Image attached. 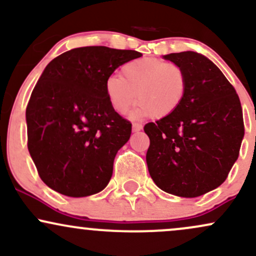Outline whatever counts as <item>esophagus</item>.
Segmentation results:
<instances>
[{
  "label": "esophagus",
  "instance_id": "34e87169",
  "mask_svg": "<svg viewBox=\"0 0 256 256\" xmlns=\"http://www.w3.org/2000/svg\"><path fill=\"white\" fill-rule=\"evenodd\" d=\"M142 128H143L142 124H138V122H134V124H132V131H134V132L140 131Z\"/></svg>",
  "mask_w": 256,
  "mask_h": 256
}]
</instances>
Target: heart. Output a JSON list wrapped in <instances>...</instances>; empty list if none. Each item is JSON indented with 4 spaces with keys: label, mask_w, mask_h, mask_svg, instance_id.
<instances>
[{
    "label": "heart",
    "mask_w": 256,
    "mask_h": 256,
    "mask_svg": "<svg viewBox=\"0 0 256 256\" xmlns=\"http://www.w3.org/2000/svg\"><path fill=\"white\" fill-rule=\"evenodd\" d=\"M188 90L183 67L156 58L128 61L120 68V77L112 74L104 83L108 102L118 114L128 113L140 102L134 116H150L161 119L178 110Z\"/></svg>",
    "instance_id": "obj_1"
}]
</instances>
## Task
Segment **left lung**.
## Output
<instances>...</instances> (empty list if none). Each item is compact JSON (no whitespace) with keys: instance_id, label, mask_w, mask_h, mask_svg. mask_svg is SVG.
<instances>
[{"instance_id":"left-lung-1","label":"left lung","mask_w":256,"mask_h":256,"mask_svg":"<svg viewBox=\"0 0 256 256\" xmlns=\"http://www.w3.org/2000/svg\"><path fill=\"white\" fill-rule=\"evenodd\" d=\"M164 58L183 67L188 90L171 116L148 122L146 165L154 183L180 198L216 189L236 162L244 136L238 95L210 58L195 52Z\"/></svg>"}]
</instances>
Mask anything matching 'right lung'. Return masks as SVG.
Listing matches in <instances>:
<instances>
[{"label":"right lung","instance_id":"1","mask_svg":"<svg viewBox=\"0 0 256 256\" xmlns=\"http://www.w3.org/2000/svg\"><path fill=\"white\" fill-rule=\"evenodd\" d=\"M136 50L83 46L46 64L26 107L28 148L49 188L70 198L104 190L131 122L108 102L104 83Z\"/></svg>","mask_w":256,"mask_h":256}]
</instances>
